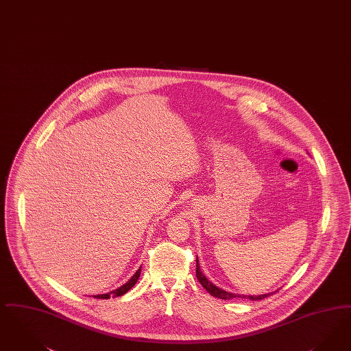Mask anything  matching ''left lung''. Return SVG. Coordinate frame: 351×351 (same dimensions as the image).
I'll return each instance as SVG.
<instances>
[{"mask_svg": "<svg viewBox=\"0 0 351 351\" xmlns=\"http://www.w3.org/2000/svg\"><path fill=\"white\" fill-rule=\"evenodd\" d=\"M196 277L198 282L202 285V287L209 293V294L219 298V299H234V298H241V299H251V300H261L264 298H267L270 294L264 295H241V294H232V293H227L225 290L217 287L215 285H213L210 280L202 274V271L199 270V265H198V258H196Z\"/></svg>", "mask_w": 351, "mask_h": 351, "instance_id": "1", "label": "left lung"}]
</instances>
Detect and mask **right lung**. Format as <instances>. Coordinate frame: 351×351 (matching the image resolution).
I'll return each instance as SVG.
<instances>
[{"label": "right lung", "instance_id": "add662e5", "mask_svg": "<svg viewBox=\"0 0 351 351\" xmlns=\"http://www.w3.org/2000/svg\"><path fill=\"white\" fill-rule=\"evenodd\" d=\"M140 274H141V267L136 271V274L130 278V280H128L126 282L125 285H123V286H120L117 290H113V291H111V293H107V294H100V295H95L94 298H97V299H108V298H116V296H120V295H124L125 293H128L134 285H136V282L138 280V278H140Z\"/></svg>", "mask_w": 351, "mask_h": 351}]
</instances>
